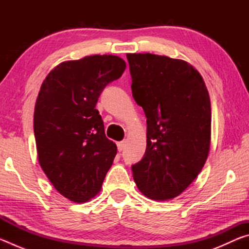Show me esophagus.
<instances>
[{
  "label": "esophagus",
  "mask_w": 249,
  "mask_h": 249,
  "mask_svg": "<svg viewBox=\"0 0 249 249\" xmlns=\"http://www.w3.org/2000/svg\"><path fill=\"white\" fill-rule=\"evenodd\" d=\"M124 148H125V142H117V149H119V151L124 150Z\"/></svg>",
  "instance_id": "esophagus-1"
}]
</instances>
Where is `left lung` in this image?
Returning <instances> with one entry per match:
<instances>
[{
  "label": "left lung",
  "instance_id": "1",
  "mask_svg": "<svg viewBox=\"0 0 249 249\" xmlns=\"http://www.w3.org/2000/svg\"><path fill=\"white\" fill-rule=\"evenodd\" d=\"M132 93L147 117L144 157L132 166L140 190L153 200L178 196L208 158L211 102L201 74L180 59L127 53Z\"/></svg>",
  "mask_w": 249,
  "mask_h": 249
}]
</instances>
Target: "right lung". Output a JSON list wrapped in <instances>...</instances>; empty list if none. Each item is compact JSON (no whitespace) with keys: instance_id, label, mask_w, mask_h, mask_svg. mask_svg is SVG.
Segmentation results:
<instances>
[{"instance_id":"right-lung-1","label":"right lung","mask_w":249,"mask_h":249,"mask_svg":"<svg viewBox=\"0 0 249 249\" xmlns=\"http://www.w3.org/2000/svg\"><path fill=\"white\" fill-rule=\"evenodd\" d=\"M125 68L120 57L94 54L58 65L40 87L34 112L40 167L56 190L77 203L98 195L116 155L95 105Z\"/></svg>"}]
</instances>
